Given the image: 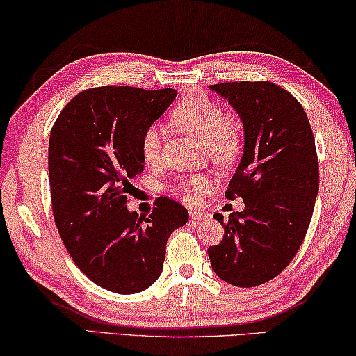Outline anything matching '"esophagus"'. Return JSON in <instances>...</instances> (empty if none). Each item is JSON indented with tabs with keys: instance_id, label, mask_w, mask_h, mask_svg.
<instances>
[{
	"instance_id": "1",
	"label": "esophagus",
	"mask_w": 356,
	"mask_h": 356,
	"mask_svg": "<svg viewBox=\"0 0 356 356\" xmlns=\"http://www.w3.org/2000/svg\"><path fill=\"white\" fill-rule=\"evenodd\" d=\"M189 217H191L193 222H199V220H204V218H207V213L191 211V212H189Z\"/></svg>"
}]
</instances>
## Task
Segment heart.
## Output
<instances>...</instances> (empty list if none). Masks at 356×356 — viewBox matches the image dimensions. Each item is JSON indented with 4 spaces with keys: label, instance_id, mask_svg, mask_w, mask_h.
Returning <instances> with one entry per match:
<instances>
[{
    "label": "heart",
    "instance_id": "b5f03b06",
    "mask_svg": "<svg viewBox=\"0 0 356 356\" xmlns=\"http://www.w3.org/2000/svg\"><path fill=\"white\" fill-rule=\"evenodd\" d=\"M172 118L179 128L188 131L206 143L209 157L217 165H230L241 152V134L217 102L202 92H191L178 102L172 111ZM162 150V128L157 123L149 124L140 138V154L147 163L157 162ZM209 186V179L201 175L178 178L172 184L173 193L189 199L196 191Z\"/></svg>",
    "mask_w": 356,
    "mask_h": 356
}]
</instances>
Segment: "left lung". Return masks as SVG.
Instances as JSON below:
<instances>
[{"label":"left lung","instance_id":"left-lung-1","mask_svg":"<svg viewBox=\"0 0 356 356\" xmlns=\"http://www.w3.org/2000/svg\"><path fill=\"white\" fill-rule=\"evenodd\" d=\"M211 89L245 126V154L225 191L230 201L241 197L245 211L227 222L213 216L225 235L207 252L222 280L250 289L279 275L298 252L319 191V160L308 116L284 87L240 81Z\"/></svg>","mask_w":356,"mask_h":356}]
</instances>
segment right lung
I'll list each match as a JSON object with an SVG mask.
<instances>
[{
    "instance_id": "right-lung-1",
    "label": "right lung",
    "mask_w": 356,
    "mask_h": 356,
    "mask_svg": "<svg viewBox=\"0 0 356 356\" xmlns=\"http://www.w3.org/2000/svg\"><path fill=\"white\" fill-rule=\"evenodd\" d=\"M177 90L104 86L67 102L48 143L51 211L74 264L102 289L131 295L160 277L167 240L188 211L159 197L149 217L126 204L143 173L140 138Z\"/></svg>"
}]
</instances>
